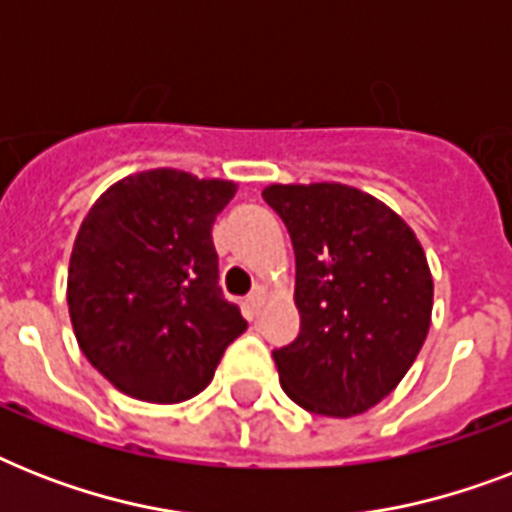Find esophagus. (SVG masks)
Instances as JSON below:
<instances>
[{"mask_svg":"<svg viewBox=\"0 0 512 512\" xmlns=\"http://www.w3.org/2000/svg\"><path fill=\"white\" fill-rule=\"evenodd\" d=\"M265 300H268V292H265V287H255L252 289V295L247 297V303L252 311H260V308L265 305Z\"/></svg>","mask_w":512,"mask_h":512,"instance_id":"34e87169","label":"esophagus"}]
</instances>
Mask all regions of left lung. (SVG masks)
<instances>
[{"label": "left lung", "mask_w": 512, "mask_h": 512, "mask_svg": "<svg viewBox=\"0 0 512 512\" xmlns=\"http://www.w3.org/2000/svg\"><path fill=\"white\" fill-rule=\"evenodd\" d=\"M295 247L300 335L273 350L281 388L313 414L380 404L428 337L433 279L412 228L340 183L268 185Z\"/></svg>", "instance_id": "1"}]
</instances>
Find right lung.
I'll list each match as a JSON object with an SVG mask.
<instances>
[{
  "label": "right lung",
  "mask_w": 512,
  "mask_h": 512,
  "mask_svg": "<svg viewBox=\"0 0 512 512\" xmlns=\"http://www.w3.org/2000/svg\"><path fill=\"white\" fill-rule=\"evenodd\" d=\"M231 180L148 170L111 185L84 217L68 265L79 348L140 401L177 404L207 388L247 329L217 287L212 223Z\"/></svg>",
  "instance_id": "add662e5"
}]
</instances>
